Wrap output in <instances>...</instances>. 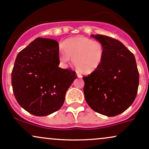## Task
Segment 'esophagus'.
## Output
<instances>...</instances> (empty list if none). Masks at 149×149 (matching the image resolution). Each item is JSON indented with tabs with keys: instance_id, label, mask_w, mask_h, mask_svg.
Wrapping results in <instances>:
<instances>
[{
	"instance_id": "34e87169",
	"label": "esophagus",
	"mask_w": 149,
	"mask_h": 149,
	"mask_svg": "<svg viewBox=\"0 0 149 149\" xmlns=\"http://www.w3.org/2000/svg\"><path fill=\"white\" fill-rule=\"evenodd\" d=\"M77 76L79 78H81L82 77V75L80 74V73H79L78 72H77Z\"/></svg>"
}]
</instances>
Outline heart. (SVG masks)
I'll return each instance as SVG.
<instances>
[{
	"mask_svg": "<svg viewBox=\"0 0 149 149\" xmlns=\"http://www.w3.org/2000/svg\"><path fill=\"white\" fill-rule=\"evenodd\" d=\"M58 58L66 65L73 58V63L78 71L91 74L100 68L104 56V49L100 42L84 36L68 38L61 44Z\"/></svg>",
	"mask_w": 149,
	"mask_h": 149,
	"instance_id": "obj_1",
	"label": "heart"
}]
</instances>
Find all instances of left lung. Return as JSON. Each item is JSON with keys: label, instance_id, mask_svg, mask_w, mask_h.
I'll use <instances>...</instances> for the list:
<instances>
[{"label": "left lung", "instance_id": "left-lung-1", "mask_svg": "<svg viewBox=\"0 0 149 149\" xmlns=\"http://www.w3.org/2000/svg\"><path fill=\"white\" fill-rule=\"evenodd\" d=\"M102 45L100 68L84 77L85 100L96 112L107 116L123 113L137 96L139 74L135 58L123 43L103 35H91Z\"/></svg>", "mask_w": 149, "mask_h": 149}]
</instances>
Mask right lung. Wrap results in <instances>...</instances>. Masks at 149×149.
Wrapping results in <instances>:
<instances>
[{
    "label": "right lung",
    "instance_id": "obj_1",
    "mask_svg": "<svg viewBox=\"0 0 149 149\" xmlns=\"http://www.w3.org/2000/svg\"><path fill=\"white\" fill-rule=\"evenodd\" d=\"M57 41L38 38L18 54L12 72L15 98L23 109L38 116L49 115L63 104L76 72L58 67Z\"/></svg>",
    "mask_w": 149,
    "mask_h": 149
}]
</instances>
